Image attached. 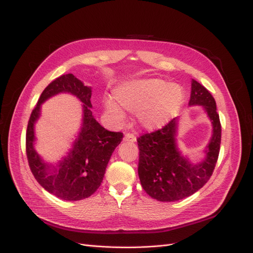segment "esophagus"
Masks as SVG:
<instances>
[{"mask_svg":"<svg viewBox=\"0 0 253 253\" xmlns=\"http://www.w3.org/2000/svg\"><path fill=\"white\" fill-rule=\"evenodd\" d=\"M124 141L125 142H135L136 138H135V135L133 133L126 132L125 136H124Z\"/></svg>","mask_w":253,"mask_h":253,"instance_id":"esophagus-1","label":"esophagus"}]
</instances>
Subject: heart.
I'll list each match as a JSON object with an SVG mask.
<instances>
[{"mask_svg":"<svg viewBox=\"0 0 253 253\" xmlns=\"http://www.w3.org/2000/svg\"><path fill=\"white\" fill-rule=\"evenodd\" d=\"M114 98L126 109L141 112L142 125L153 129L161 127L174 117L182 105L183 91L178 84L149 78L121 85L114 91ZM107 108L119 117L122 115V110L113 102H108Z\"/></svg>","mask_w":253,"mask_h":253,"instance_id":"1","label":"heart"}]
</instances>
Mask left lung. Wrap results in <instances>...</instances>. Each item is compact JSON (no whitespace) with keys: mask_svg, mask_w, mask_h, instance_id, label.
<instances>
[{"mask_svg":"<svg viewBox=\"0 0 253 253\" xmlns=\"http://www.w3.org/2000/svg\"><path fill=\"white\" fill-rule=\"evenodd\" d=\"M204 106L213 124V135L203 162L192 165L180 156L176 146L177 119L153 132L140 135L138 172L140 181L151 198L158 201L181 200L201 189L211 178L217 162L221 125L212 94L198 82H192L190 103Z\"/></svg>","mask_w":253,"mask_h":253,"instance_id":"obj_1","label":"left lung"}]
</instances>
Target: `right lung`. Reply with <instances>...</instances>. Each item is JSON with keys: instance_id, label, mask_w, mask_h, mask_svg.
<instances>
[{"instance_id": "add662e5", "label": "right lung", "mask_w": 253, "mask_h": 253, "mask_svg": "<svg viewBox=\"0 0 253 253\" xmlns=\"http://www.w3.org/2000/svg\"><path fill=\"white\" fill-rule=\"evenodd\" d=\"M60 91H69L84 103L82 131L74 149L50 173L33 149V124L40 115V106L45 99ZM91 88L73 74L61 75L43 90L32 111L26 130V156L35 179L50 194L63 200L76 201L90 197L103 182L107 164L123 139L122 132L109 131L99 125L91 111Z\"/></svg>"}]
</instances>
